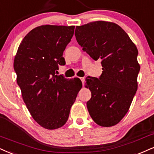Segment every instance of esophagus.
<instances>
[{"instance_id":"1","label":"esophagus","mask_w":154,"mask_h":154,"mask_svg":"<svg viewBox=\"0 0 154 154\" xmlns=\"http://www.w3.org/2000/svg\"><path fill=\"white\" fill-rule=\"evenodd\" d=\"M80 79H81V82H82V83H83V85L84 84V83H85V78L84 77H81V78H80Z\"/></svg>"}]
</instances>
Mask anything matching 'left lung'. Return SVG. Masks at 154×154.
I'll return each mask as SVG.
<instances>
[{
  "label": "left lung",
  "mask_w": 154,
  "mask_h": 154,
  "mask_svg": "<svg viewBox=\"0 0 154 154\" xmlns=\"http://www.w3.org/2000/svg\"><path fill=\"white\" fill-rule=\"evenodd\" d=\"M77 42L93 59L101 60L102 74L88 76L91 92L87 109L95 123L109 127L124 117L138 88V50L126 32L114 23L95 21L76 26Z\"/></svg>",
  "instance_id": "1"
}]
</instances>
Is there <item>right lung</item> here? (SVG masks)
<instances>
[{
    "mask_svg": "<svg viewBox=\"0 0 154 154\" xmlns=\"http://www.w3.org/2000/svg\"><path fill=\"white\" fill-rule=\"evenodd\" d=\"M75 26L45 25L28 33L15 57L17 83L28 111L47 129L63 126L82 87L80 79L68 80L56 75L65 65L63 54L71 41Z\"/></svg>",
    "mask_w": 154,
    "mask_h": 154,
    "instance_id": "add662e5",
    "label": "right lung"
}]
</instances>
